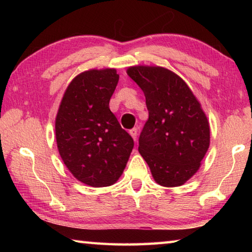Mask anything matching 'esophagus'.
Listing matches in <instances>:
<instances>
[{
	"mask_svg": "<svg viewBox=\"0 0 252 252\" xmlns=\"http://www.w3.org/2000/svg\"><path fill=\"white\" fill-rule=\"evenodd\" d=\"M129 133H130V135L132 136V138H133V140L135 141L136 136H138V129H136V127H133V129H131L129 131Z\"/></svg>",
	"mask_w": 252,
	"mask_h": 252,
	"instance_id": "1",
	"label": "esophagus"
}]
</instances>
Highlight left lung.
<instances>
[{
  "mask_svg": "<svg viewBox=\"0 0 252 252\" xmlns=\"http://www.w3.org/2000/svg\"><path fill=\"white\" fill-rule=\"evenodd\" d=\"M127 75L146 96L149 119L139 152L157 183L179 187L198 171L210 144V126L197 97L165 67L135 65Z\"/></svg>",
  "mask_w": 252,
  "mask_h": 252,
  "instance_id": "1",
  "label": "left lung"
}]
</instances>
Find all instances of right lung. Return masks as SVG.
Returning <instances> with one entry per match:
<instances>
[{
  "label": "right lung",
  "instance_id": "add662e5",
  "mask_svg": "<svg viewBox=\"0 0 252 252\" xmlns=\"http://www.w3.org/2000/svg\"><path fill=\"white\" fill-rule=\"evenodd\" d=\"M118 81L116 69L76 75L66 88L55 119L60 156L73 177L90 187L116 183L134 146L109 108Z\"/></svg>",
  "mask_w": 252,
  "mask_h": 252
}]
</instances>
